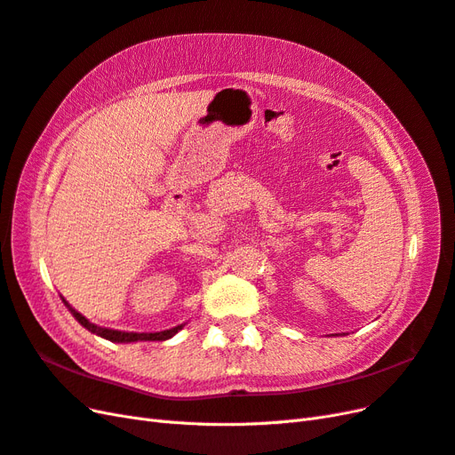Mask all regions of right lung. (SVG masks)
<instances>
[{"instance_id": "right-lung-1", "label": "right lung", "mask_w": 455, "mask_h": 455, "mask_svg": "<svg viewBox=\"0 0 455 455\" xmlns=\"http://www.w3.org/2000/svg\"><path fill=\"white\" fill-rule=\"evenodd\" d=\"M62 298V296H60ZM62 301H64V306L68 307V311H70L74 316H76V321L84 326V328H87L91 334H96V336H100V338H104V339H109V341H114V343H132V341H164V339H171L172 336H176L178 332H180V330L184 328V324H178V326H174V328H169V330H161V332H123V330H112V328H104V326H99V324H94V323H91L89 319H85L84 315L81 313H77L70 304H68V301L62 298Z\"/></svg>"}]
</instances>
